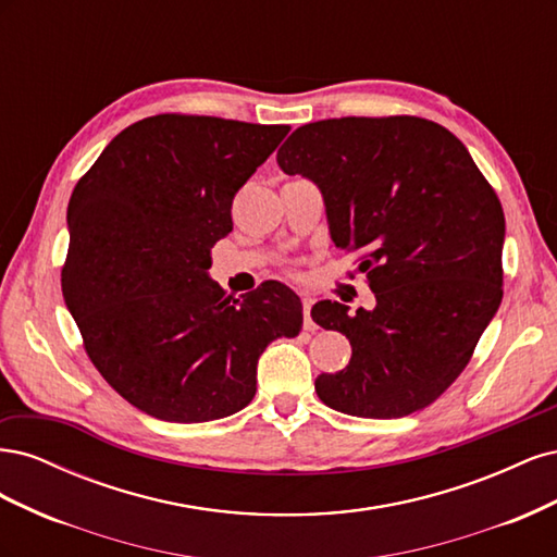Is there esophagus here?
<instances>
[{
    "instance_id": "obj_1",
    "label": "esophagus",
    "mask_w": 557,
    "mask_h": 557,
    "mask_svg": "<svg viewBox=\"0 0 557 557\" xmlns=\"http://www.w3.org/2000/svg\"><path fill=\"white\" fill-rule=\"evenodd\" d=\"M311 305H313L311 297L301 299V311H305V330H307V332H313V330H315V323L311 320Z\"/></svg>"
}]
</instances>
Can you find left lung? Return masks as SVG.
I'll use <instances>...</instances> for the list:
<instances>
[{
    "mask_svg": "<svg viewBox=\"0 0 557 557\" xmlns=\"http://www.w3.org/2000/svg\"><path fill=\"white\" fill-rule=\"evenodd\" d=\"M285 174L323 195L336 248L362 252L372 311L318 301L311 318L346 334V369L320 374L330 409L399 418L460 376L502 301L504 211L465 144L416 115L332 117L278 148Z\"/></svg>",
    "mask_w": 557,
    "mask_h": 557,
    "instance_id": "left-lung-1",
    "label": "left lung"
}]
</instances>
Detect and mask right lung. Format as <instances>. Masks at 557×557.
<instances>
[{
    "mask_svg": "<svg viewBox=\"0 0 557 557\" xmlns=\"http://www.w3.org/2000/svg\"><path fill=\"white\" fill-rule=\"evenodd\" d=\"M290 132L162 113L125 127L66 209L64 305L99 374L166 423H207L256 397L258 360L301 330L278 281L239 299L211 281L232 199Z\"/></svg>",
    "mask_w": 557,
    "mask_h": 557,
    "instance_id": "add662e5",
    "label": "right lung"
}]
</instances>
